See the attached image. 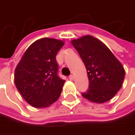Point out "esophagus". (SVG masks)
<instances>
[{
    "mask_svg": "<svg viewBox=\"0 0 135 135\" xmlns=\"http://www.w3.org/2000/svg\"><path fill=\"white\" fill-rule=\"evenodd\" d=\"M69 80H73L74 79V76H73V75H69Z\"/></svg>",
    "mask_w": 135,
    "mask_h": 135,
    "instance_id": "34e87169",
    "label": "esophagus"
}]
</instances>
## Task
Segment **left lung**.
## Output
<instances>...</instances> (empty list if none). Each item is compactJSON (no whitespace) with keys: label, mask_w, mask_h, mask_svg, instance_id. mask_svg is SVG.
I'll return each mask as SVG.
<instances>
[{"label":"left lung","mask_w":135,"mask_h":135,"mask_svg":"<svg viewBox=\"0 0 135 135\" xmlns=\"http://www.w3.org/2000/svg\"><path fill=\"white\" fill-rule=\"evenodd\" d=\"M88 72L89 87L81 93L88 100L103 103L113 98L120 89L125 71L120 61L99 40L87 35L71 41Z\"/></svg>","instance_id":"obj_1"}]
</instances>
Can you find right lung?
I'll return each instance as SVG.
<instances>
[{
  "label": "right lung",
  "mask_w": 135,
  "mask_h": 135,
  "mask_svg": "<svg viewBox=\"0 0 135 135\" xmlns=\"http://www.w3.org/2000/svg\"><path fill=\"white\" fill-rule=\"evenodd\" d=\"M63 41L42 38L24 53L15 71V84L33 107L45 108L59 98L65 80L58 75L56 55Z\"/></svg>",
  "instance_id": "add662e5"
}]
</instances>
